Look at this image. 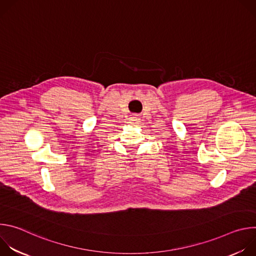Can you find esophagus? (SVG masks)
<instances>
[{"instance_id": "obj_1", "label": "esophagus", "mask_w": 256, "mask_h": 256, "mask_svg": "<svg viewBox=\"0 0 256 256\" xmlns=\"http://www.w3.org/2000/svg\"><path fill=\"white\" fill-rule=\"evenodd\" d=\"M138 120H140V118H138V116H132L130 118V124H138Z\"/></svg>"}]
</instances>
